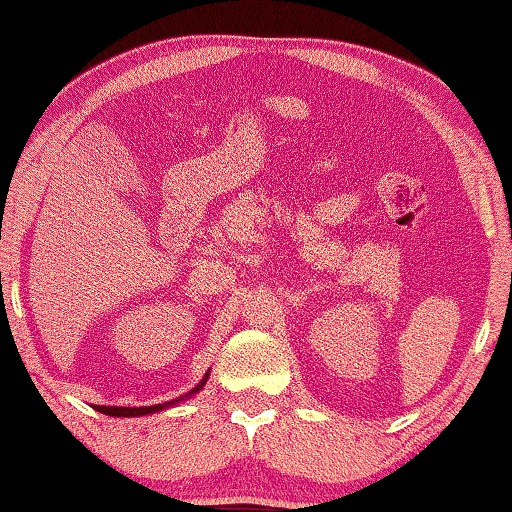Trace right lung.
<instances>
[{
    "mask_svg": "<svg viewBox=\"0 0 512 512\" xmlns=\"http://www.w3.org/2000/svg\"><path fill=\"white\" fill-rule=\"evenodd\" d=\"M206 378H209V374H206V376L202 378V383H200L198 387H193V389L189 391V394L184 396V398H189V396H193V394H198V391L204 387ZM178 400H182V398H178ZM178 400H171V402H165V405H154V407H99V405H94V409H96V411H101V413H105V416H116V418H136V416H147V413H156V411L167 409V407H171V405H176Z\"/></svg>",
    "mask_w": 512,
    "mask_h": 512,
    "instance_id": "add662e5",
    "label": "right lung"
}]
</instances>
